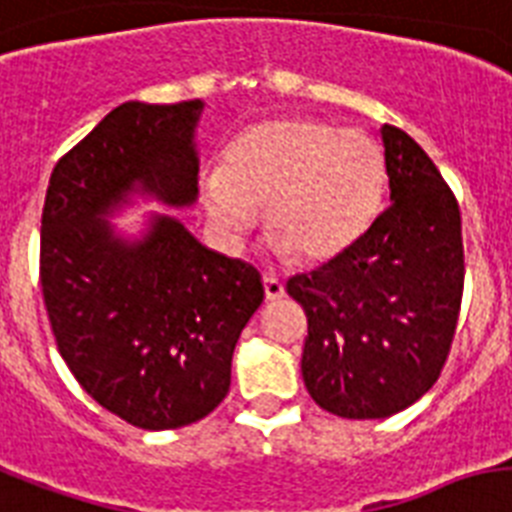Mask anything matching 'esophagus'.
Segmentation results:
<instances>
[{"label":"esophagus","instance_id":"esophagus-1","mask_svg":"<svg viewBox=\"0 0 512 512\" xmlns=\"http://www.w3.org/2000/svg\"><path fill=\"white\" fill-rule=\"evenodd\" d=\"M263 289H265V299H268V302H278V299H284V294H286L284 281L276 276H265Z\"/></svg>","mask_w":512,"mask_h":512}]
</instances>
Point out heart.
I'll return each instance as SVG.
<instances>
[{"label": "heart", "instance_id": "obj_1", "mask_svg": "<svg viewBox=\"0 0 512 512\" xmlns=\"http://www.w3.org/2000/svg\"><path fill=\"white\" fill-rule=\"evenodd\" d=\"M384 189L386 162L371 136L315 118H270L236 136L226 168L202 181V199L231 234H247L268 213L270 247L318 265L368 231Z\"/></svg>", "mask_w": 512, "mask_h": 512}]
</instances>
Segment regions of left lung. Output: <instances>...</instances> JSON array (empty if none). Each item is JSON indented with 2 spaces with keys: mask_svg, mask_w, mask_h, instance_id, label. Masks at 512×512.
Wrapping results in <instances>:
<instances>
[{
  "mask_svg": "<svg viewBox=\"0 0 512 512\" xmlns=\"http://www.w3.org/2000/svg\"><path fill=\"white\" fill-rule=\"evenodd\" d=\"M378 134L389 207L342 255L286 284L307 313V392L352 421L389 418L429 392L463 297L458 202L405 131Z\"/></svg>",
  "mask_w": 512,
  "mask_h": 512,
  "instance_id": "obj_1",
  "label": "left lung"
}]
</instances>
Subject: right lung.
Segmentation results:
<instances>
[{
    "label": "right lung",
    "instance_id": "1",
    "mask_svg": "<svg viewBox=\"0 0 512 512\" xmlns=\"http://www.w3.org/2000/svg\"><path fill=\"white\" fill-rule=\"evenodd\" d=\"M205 102H123L52 170L41 215V292L62 360L91 400L136 429L202 421L263 305L260 273L205 247L170 213L197 202Z\"/></svg>",
    "mask_w": 512,
    "mask_h": 512
}]
</instances>
